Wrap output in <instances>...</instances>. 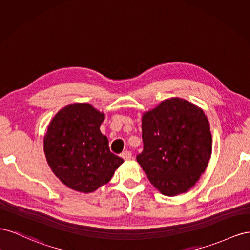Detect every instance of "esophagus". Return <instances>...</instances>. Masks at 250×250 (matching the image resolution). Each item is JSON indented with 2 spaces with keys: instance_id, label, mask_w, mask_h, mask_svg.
<instances>
[{
  "instance_id": "34e87169",
  "label": "esophagus",
  "mask_w": 250,
  "mask_h": 250,
  "mask_svg": "<svg viewBox=\"0 0 250 250\" xmlns=\"http://www.w3.org/2000/svg\"><path fill=\"white\" fill-rule=\"evenodd\" d=\"M121 157H123V158L125 159V160H130L131 158H132V153L131 152H129V151H125V152H123L121 153V155H120Z\"/></svg>"
}]
</instances>
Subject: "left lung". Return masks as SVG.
<instances>
[{"mask_svg":"<svg viewBox=\"0 0 250 250\" xmlns=\"http://www.w3.org/2000/svg\"><path fill=\"white\" fill-rule=\"evenodd\" d=\"M144 149L136 159L163 195L188 191L211 155V133L204 112L181 98L162 102L142 116Z\"/></svg>","mask_w":250,"mask_h":250,"instance_id":"8db88e82","label":"left lung"}]
</instances>
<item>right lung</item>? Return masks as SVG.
Wrapping results in <instances>:
<instances>
[{
  "label": "right lung",
  "instance_id": "add662e5",
  "mask_svg": "<svg viewBox=\"0 0 250 250\" xmlns=\"http://www.w3.org/2000/svg\"><path fill=\"white\" fill-rule=\"evenodd\" d=\"M104 113L89 104H70L51 120L44 138L49 167L68 188L91 192L108 183L124 159L111 153L99 127Z\"/></svg>",
  "mask_w": 250,
  "mask_h": 250
}]
</instances>
